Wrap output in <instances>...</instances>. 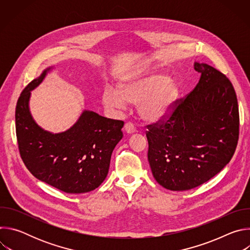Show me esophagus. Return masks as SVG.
Segmentation results:
<instances>
[{
	"label": "esophagus",
	"instance_id": "obj_1",
	"mask_svg": "<svg viewBox=\"0 0 250 250\" xmlns=\"http://www.w3.org/2000/svg\"><path fill=\"white\" fill-rule=\"evenodd\" d=\"M125 130L127 133H133L135 131V126L131 123H126L125 125Z\"/></svg>",
	"mask_w": 250,
	"mask_h": 250
}]
</instances>
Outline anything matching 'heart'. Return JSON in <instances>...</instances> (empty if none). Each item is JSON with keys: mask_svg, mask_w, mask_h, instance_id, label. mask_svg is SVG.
Wrapping results in <instances>:
<instances>
[{"mask_svg": "<svg viewBox=\"0 0 250 250\" xmlns=\"http://www.w3.org/2000/svg\"><path fill=\"white\" fill-rule=\"evenodd\" d=\"M179 95V85L163 74L139 72L125 76L117 89L105 87L102 102L105 108L123 110L125 103H139V114L145 119L155 121L170 112Z\"/></svg>", "mask_w": 250, "mask_h": 250, "instance_id": "1", "label": "heart"}]
</instances>
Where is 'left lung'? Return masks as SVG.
<instances>
[{
    "label": "left lung",
    "mask_w": 250,
    "mask_h": 250,
    "mask_svg": "<svg viewBox=\"0 0 250 250\" xmlns=\"http://www.w3.org/2000/svg\"><path fill=\"white\" fill-rule=\"evenodd\" d=\"M199 83L176 100L165 119L146 125L148 162L157 183L171 191L196 188L230 161L239 135L231 82L219 70L195 62Z\"/></svg>",
    "instance_id": "left-lung-1"
}]
</instances>
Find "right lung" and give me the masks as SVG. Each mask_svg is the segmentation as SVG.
Wrapping results in <instances>:
<instances>
[{"label":"right lung","instance_id":"right-lung-1","mask_svg":"<svg viewBox=\"0 0 250 250\" xmlns=\"http://www.w3.org/2000/svg\"><path fill=\"white\" fill-rule=\"evenodd\" d=\"M51 67L21 92L16 108V132L21 157L39 180L69 194L98 188L109 172L114 148L123 138V121L84 111L66 131L42 129L30 115V91L38 87Z\"/></svg>","mask_w":250,"mask_h":250}]
</instances>
